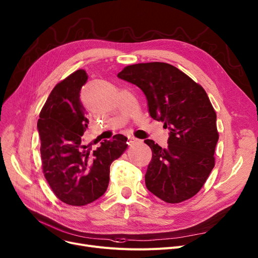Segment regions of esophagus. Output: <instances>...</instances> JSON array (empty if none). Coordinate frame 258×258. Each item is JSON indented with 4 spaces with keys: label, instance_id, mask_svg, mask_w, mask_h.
<instances>
[{
    "label": "esophagus",
    "instance_id": "esophagus-1",
    "mask_svg": "<svg viewBox=\"0 0 258 258\" xmlns=\"http://www.w3.org/2000/svg\"><path fill=\"white\" fill-rule=\"evenodd\" d=\"M137 140H138V139H137V138H135L134 136H130V137H128V141H130L131 143H133V142H136Z\"/></svg>",
    "mask_w": 258,
    "mask_h": 258
}]
</instances>
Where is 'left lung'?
Here are the masks:
<instances>
[{"instance_id":"left-lung-1","label":"left lung","mask_w":258,"mask_h":258,"mask_svg":"<svg viewBox=\"0 0 258 258\" xmlns=\"http://www.w3.org/2000/svg\"><path fill=\"white\" fill-rule=\"evenodd\" d=\"M117 76L142 90L151 117L169 130L166 148L144 140L153 152L145 174L147 189L170 204L192 198L214 167L219 140L216 114L207 93L166 62L131 64Z\"/></svg>"}]
</instances>
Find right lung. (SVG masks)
Here are the masks:
<instances>
[{
    "label": "right lung",
    "instance_id": "obj_1",
    "mask_svg": "<svg viewBox=\"0 0 258 258\" xmlns=\"http://www.w3.org/2000/svg\"><path fill=\"white\" fill-rule=\"evenodd\" d=\"M87 80V72L81 69L61 80L37 121L45 178L54 195L71 206L88 205L105 192L112 162L127 148L123 135L104 140L95 151L85 144L89 120L79 97Z\"/></svg>",
    "mask_w": 258,
    "mask_h": 258
}]
</instances>
